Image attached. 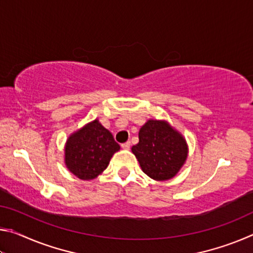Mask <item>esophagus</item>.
Wrapping results in <instances>:
<instances>
[{"label":"esophagus","instance_id":"obj_1","mask_svg":"<svg viewBox=\"0 0 253 253\" xmlns=\"http://www.w3.org/2000/svg\"><path fill=\"white\" fill-rule=\"evenodd\" d=\"M129 147H130V142H126V143L122 144V148L123 149H129Z\"/></svg>","mask_w":253,"mask_h":253}]
</instances>
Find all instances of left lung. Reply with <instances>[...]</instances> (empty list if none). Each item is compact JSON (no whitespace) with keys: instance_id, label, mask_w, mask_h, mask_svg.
<instances>
[{"instance_id":"left-lung-1","label":"left lung","mask_w":253,"mask_h":253,"mask_svg":"<svg viewBox=\"0 0 253 253\" xmlns=\"http://www.w3.org/2000/svg\"><path fill=\"white\" fill-rule=\"evenodd\" d=\"M131 147L143 172L155 181L173 178L185 164L188 146L185 137L164 119H148Z\"/></svg>"}]
</instances>
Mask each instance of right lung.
Here are the masks:
<instances>
[{"instance_id": "right-lung-1", "label": "right lung", "mask_w": 253, "mask_h": 253, "mask_svg": "<svg viewBox=\"0 0 253 253\" xmlns=\"http://www.w3.org/2000/svg\"><path fill=\"white\" fill-rule=\"evenodd\" d=\"M121 149L111 132L95 121L72 132L65 144V164L83 181H91L104 172L111 157Z\"/></svg>"}]
</instances>
